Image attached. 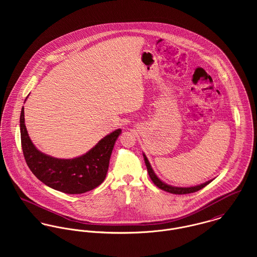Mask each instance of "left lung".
I'll use <instances>...</instances> for the list:
<instances>
[{
    "mask_svg": "<svg viewBox=\"0 0 257 257\" xmlns=\"http://www.w3.org/2000/svg\"><path fill=\"white\" fill-rule=\"evenodd\" d=\"M144 154V158H145V162H146V165H147V172L149 174V177L150 179L152 180V182L154 183V185H156L159 189L163 190V191H166V192H169V193H172V194H178V195H182V194H189V193H194V192H197L201 189H203L205 186H207L208 184L211 183L214 179L212 180H209L205 183L200 184V185H196V186H191V187H176V186H172V185H169V184L165 183L163 182L162 180H160L158 178V176L155 174L154 170L152 169L148 159H147V155L145 153Z\"/></svg>",
    "mask_w": 257,
    "mask_h": 257,
    "instance_id": "8db88e82",
    "label": "left lung"
}]
</instances>
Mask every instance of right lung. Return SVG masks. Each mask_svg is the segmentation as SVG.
<instances>
[{"label": "right lung", "instance_id": "1", "mask_svg": "<svg viewBox=\"0 0 257 257\" xmlns=\"http://www.w3.org/2000/svg\"><path fill=\"white\" fill-rule=\"evenodd\" d=\"M20 127L24 156L32 172L46 186L66 194H83L103 183L114 143L121 134V130L117 128L86 153L64 159L45 154L33 144L25 123L24 107Z\"/></svg>", "mask_w": 257, "mask_h": 257}]
</instances>
